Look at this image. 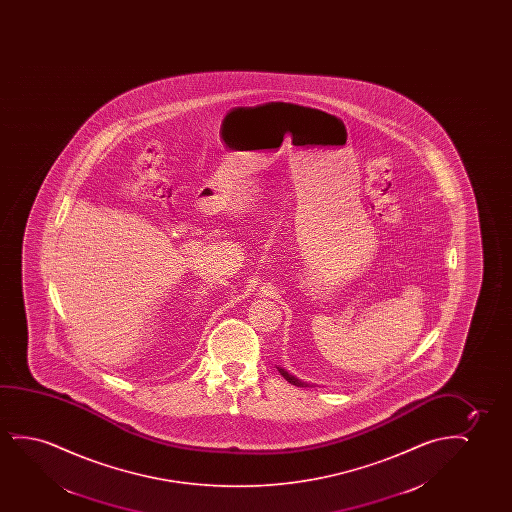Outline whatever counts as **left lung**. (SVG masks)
Returning <instances> with one entry per match:
<instances>
[{"label":"left lung","mask_w":512,"mask_h":512,"mask_svg":"<svg viewBox=\"0 0 512 512\" xmlns=\"http://www.w3.org/2000/svg\"><path fill=\"white\" fill-rule=\"evenodd\" d=\"M278 371H280V374L281 376H283V378L287 379L288 383H292V385L295 386L306 385L304 381H301V379L297 378V376H294L292 372H288L287 369H283V367H278Z\"/></svg>","instance_id":"left-lung-1"}]
</instances>
